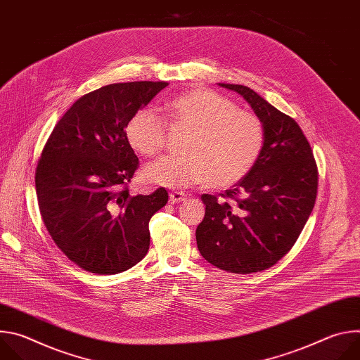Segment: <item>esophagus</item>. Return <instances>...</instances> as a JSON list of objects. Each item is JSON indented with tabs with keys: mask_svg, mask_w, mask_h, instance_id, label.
Masks as SVG:
<instances>
[{
	"mask_svg": "<svg viewBox=\"0 0 360 360\" xmlns=\"http://www.w3.org/2000/svg\"><path fill=\"white\" fill-rule=\"evenodd\" d=\"M185 199H186V193H184V192H171L169 193L171 203H178V202H182Z\"/></svg>",
	"mask_w": 360,
	"mask_h": 360,
	"instance_id": "34e87169",
	"label": "esophagus"
}]
</instances>
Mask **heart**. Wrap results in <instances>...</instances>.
I'll return each mask as SVG.
<instances>
[{
    "label": "heart",
    "instance_id": "obj_1",
    "mask_svg": "<svg viewBox=\"0 0 360 360\" xmlns=\"http://www.w3.org/2000/svg\"><path fill=\"white\" fill-rule=\"evenodd\" d=\"M176 124L189 128L179 155L164 157L142 169L146 182L181 188L205 182L210 188H228L242 178L259 160L264 125L253 114L240 111L232 101L205 88L185 91L165 104ZM129 145L145 157L161 152L165 124L152 108H139L127 122Z\"/></svg>",
    "mask_w": 360,
    "mask_h": 360
}]
</instances>
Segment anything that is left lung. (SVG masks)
<instances>
[{
  "mask_svg": "<svg viewBox=\"0 0 360 360\" xmlns=\"http://www.w3.org/2000/svg\"><path fill=\"white\" fill-rule=\"evenodd\" d=\"M219 86L243 96L264 125L265 143L249 174L222 193L225 200L200 196L205 217L195 232L196 243L203 258L222 271L261 272L283 258L309 218L318 167L293 118L245 85Z\"/></svg>",
  "mask_w": 360,
  "mask_h": 360,
  "instance_id": "left-lung-1",
  "label": "left lung"
}]
</instances>
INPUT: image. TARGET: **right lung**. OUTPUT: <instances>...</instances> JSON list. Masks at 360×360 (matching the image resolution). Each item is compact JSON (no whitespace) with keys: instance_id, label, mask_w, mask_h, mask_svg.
<instances>
[{"instance_id":"right-lung-1","label":"right lung","mask_w":360,"mask_h":360,"mask_svg":"<svg viewBox=\"0 0 360 360\" xmlns=\"http://www.w3.org/2000/svg\"><path fill=\"white\" fill-rule=\"evenodd\" d=\"M165 86L164 81L120 82L81 96L42 149L35 171L42 221L84 271L120 274L149 249V219L165 207L168 192L129 193L127 185L139 161L125 127Z\"/></svg>"}]
</instances>
